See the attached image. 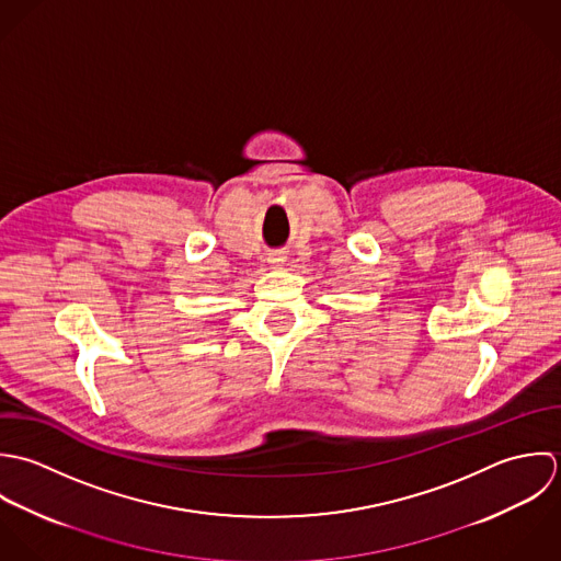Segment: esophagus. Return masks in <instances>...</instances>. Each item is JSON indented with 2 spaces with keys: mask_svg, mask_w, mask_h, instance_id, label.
<instances>
[{
  "mask_svg": "<svg viewBox=\"0 0 561 561\" xmlns=\"http://www.w3.org/2000/svg\"><path fill=\"white\" fill-rule=\"evenodd\" d=\"M271 262H273V264H279V262H282V257H273Z\"/></svg>",
  "mask_w": 561,
  "mask_h": 561,
  "instance_id": "esophagus-1",
  "label": "esophagus"
}]
</instances>
